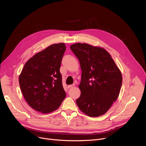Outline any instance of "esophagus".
<instances>
[{"label":"esophagus","mask_w":146,"mask_h":146,"mask_svg":"<svg viewBox=\"0 0 146 146\" xmlns=\"http://www.w3.org/2000/svg\"><path fill=\"white\" fill-rule=\"evenodd\" d=\"M73 87H74V85H68L67 86L68 88H73Z\"/></svg>","instance_id":"34e87169"}]
</instances>
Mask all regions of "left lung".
<instances>
[{"label":"left lung","mask_w":146,"mask_h":146,"mask_svg":"<svg viewBox=\"0 0 146 146\" xmlns=\"http://www.w3.org/2000/svg\"><path fill=\"white\" fill-rule=\"evenodd\" d=\"M70 49L79 59L82 77L76 99L80 110L96 117L105 114L120 92L122 77L119 69L104 48L86 43H76Z\"/></svg>","instance_id":"obj_1"}]
</instances>
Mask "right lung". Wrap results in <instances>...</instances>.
Wrapping results in <instances>:
<instances>
[{
	"mask_svg": "<svg viewBox=\"0 0 146 146\" xmlns=\"http://www.w3.org/2000/svg\"><path fill=\"white\" fill-rule=\"evenodd\" d=\"M66 48L64 43L50 45L29 59L19 75L23 96L38 112L47 113L56 111L66 96L60 72Z\"/></svg>",
	"mask_w": 146,
	"mask_h": 146,
	"instance_id": "obj_1",
	"label": "right lung"
}]
</instances>
